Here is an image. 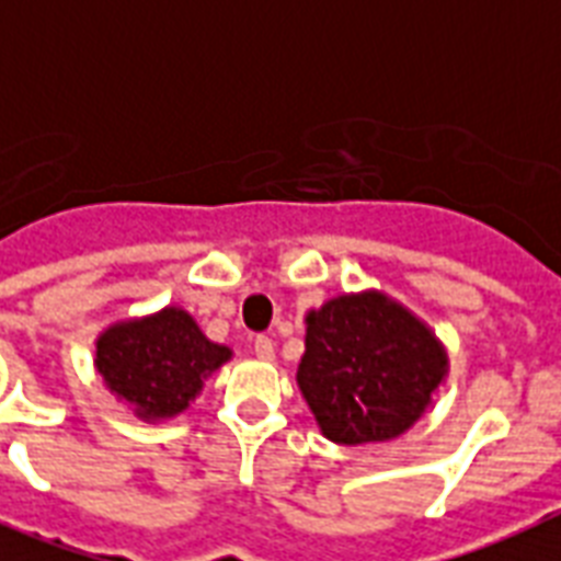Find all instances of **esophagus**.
<instances>
[{"label": "esophagus", "instance_id": "1", "mask_svg": "<svg viewBox=\"0 0 561 561\" xmlns=\"http://www.w3.org/2000/svg\"><path fill=\"white\" fill-rule=\"evenodd\" d=\"M253 350H255V355H259V358H262V360H273V358H276V346H273V341H271V337H267V334H259V337H255Z\"/></svg>", "mask_w": 561, "mask_h": 561}]
</instances>
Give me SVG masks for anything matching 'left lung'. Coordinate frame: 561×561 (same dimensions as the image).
<instances>
[{"instance_id": "left-lung-1", "label": "left lung", "mask_w": 561, "mask_h": 561, "mask_svg": "<svg viewBox=\"0 0 561 561\" xmlns=\"http://www.w3.org/2000/svg\"><path fill=\"white\" fill-rule=\"evenodd\" d=\"M445 364L439 341L416 317L369 290L308 314L297 381L329 439L383 443L425 413Z\"/></svg>"}]
</instances>
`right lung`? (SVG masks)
<instances>
[{"instance_id":"add662e5","label":"right lung","mask_w":561,"mask_h":561,"mask_svg":"<svg viewBox=\"0 0 561 561\" xmlns=\"http://www.w3.org/2000/svg\"><path fill=\"white\" fill-rule=\"evenodd\" d=\"M227 346L206 341L183 308L110 325L95 343V367L136 416L169 419L188 408L203 378L229 360Z\"/></svg>"}]
</instances>
